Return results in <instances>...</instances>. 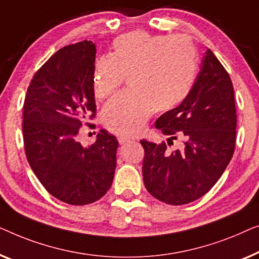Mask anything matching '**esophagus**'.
Segmentation results:
<instances>
[{
  "label": "esophagus",
  "mask_w": 259,
  "mask_h": 259,
  "mask_svg": "<svg viewBox=\"0 0 259 259\" xmlns=\"http://www.w3.org/2000/svg\"><path fill=\"white\" fill-rule=\"evenodd\" d=\"M133 141H134L133 138H130V137H124V136L118 137V142H119V144H121V145H125V144H128Z\"/></svg>",
  "instance_id": "34e87169"
}]
</instances>
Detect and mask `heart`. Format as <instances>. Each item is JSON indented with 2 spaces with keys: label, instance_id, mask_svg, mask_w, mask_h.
<instances>
[{
  "label": "heart",
  "instance_id": "heart-1",
  "mask_svg": "<svg viewBox=\"0 0 259 259\" xmlns=\"http://www.w3.org/2000/svg\"><path fill=\"white\" fill-rule=\"evenodd\" d=\"M197 58L184 37L154 36L143 30L125 32L112 41L111 53L97 61L94 93L110 97L129 78L133 93L112 98L103 121L118 135H136L154 110L169 111L185 100L194 84Z\"/></svg>",
  "mask_w": 259,
  "mask_h": 259
}]
</instances>
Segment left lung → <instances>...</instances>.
I'll return each instance as SVG.
<instances>
[{
    "instance_id": "obj_1",
    "label": "left lung",
    "mask_w": 259,
    "mask_h": 259,
    "mask_svg": "<svg viewBox=\"0 0 259 259\" xmlns=\"http://www.w3.org/2000/svg\"><path fill=\"white\" fill-rule=\"evenodd\" d=\"M236 124L230 76L207 49L190 93L155 123L170 138L183 137V147L170 154L164 142L141 141L143 181L150 195L170 205H183L205 195L231 161Z\"/></svg>"
}]
</instances>
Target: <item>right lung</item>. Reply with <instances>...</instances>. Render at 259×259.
Listing matches in <instances>:
<instances>
[{"label":"right lung","instance_id":"add662e5","mask_svg":"<svg viewBox=\"0 0 259 259\" xmlns=\"http://www.w3.org/2000/svg\"><path fill=\"white\" fill-rule=\"evenodd\" d=\"M96 46L78 42L58 50L32 77L23 107L27 159L47 191L71 205L107 194L114 180L118 141L101 130L84 148L77 140L83 122L95 117Z\"/></svg>","mask_w":259,"mask_h":259}]
</instances>
